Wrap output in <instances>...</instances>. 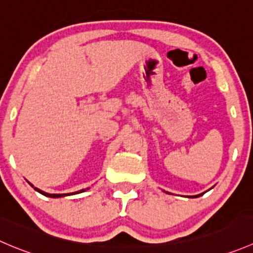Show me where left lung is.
I'll list each match as a JSON object with an SVG mask.
<instances>
[{
  "label": "left lung",
  "mask_w": 253,
  "mask_h": 253,
  "mask_svg": "<svg viewBox=\"0 0 253 253\" xmlns=\"http://www.w3.org/2000/svg\"><path fill=\"white\" fill-rule=\"evenodd\" d=\"M166 193H168V192H166ZM168 194H169V193H168ZM203 194H204V193H203ZM203 194H199V195H192V197H190V198H198V197H202Z\"/></svg>",
  "instance_id": "8db88e82"
}]
</instances>
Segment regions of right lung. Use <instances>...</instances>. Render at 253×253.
<instances>
[{
  "mask_svg": "<svg viewBox=\"0 0 253 253\" xmlns=\"http://www.w3.org/2000/svg\"><path fill=\"white\" fill-rule=\"evenodd\" d=\"M29 184H31V183H29ZM31 185H32V184H31ZM32 186H33V185H32ZM33 188H34V186H33ZM87 189H89V188L82 189V190H79V192H75V193H68V194H49V193L43 192V190H41V189H38V188H34V190H36V192H38V193H41V194H43L44 197H48V198H64V197H68V195L79 194V193L85 192V190H87Z\"/></svg>",
  "mask_w": 253,
  "mask_h": 253,
  "instance_id": "obj_1",
  "label": "right lung"
}]
</instances>
